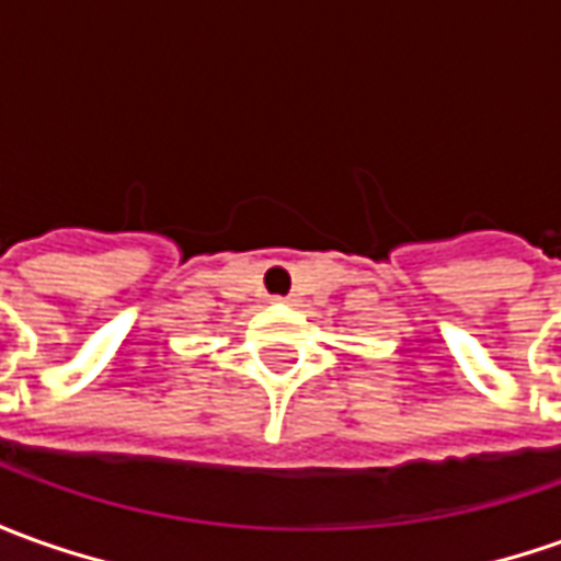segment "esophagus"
<instances>
[{
    "mask_svg": "<svg viewBox=\"0 0 561 561\" xmlns=\"http://www.w3.org/2000/svg\"><path fill=\"white\" fill-rule=\"evenodd\" d=\"M276 304H295V295H288V297H273Z\"/></svg>",
    "mask_w": 561,
    "mask_h": 561,
    "instance_id": "esophagus-1",
    "label": "esophagus"
}]
</instances>
